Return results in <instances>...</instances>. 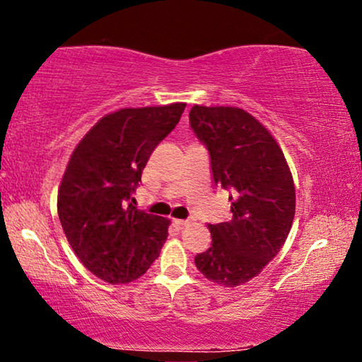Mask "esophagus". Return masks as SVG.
<instances>
[{
  "mask_svg": "<svg viewBox=\"0 0 362 362\" xmlns=\"http://www.w3.org/2000/svg\"><path fill=\"white\" fill-rule=\"evenodd\" d=\"M188 223H192V218H187V220L174 218V225H175V226H179V228H182V226H187Z\"/></svg>",
  "mask_w": 362,
  "mask_h": 362,
  "instance_id": "34e87169",
  "label": "esophagus"
}]
</instances>
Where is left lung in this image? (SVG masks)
I'll list each match as a JSON object with an SVG mask.
<instances>
[{
	"label": "left lung",
	"instance_id": "obj_1",
	"mask_svg": "<svg viewBox=\"0 0 362 362\" xmlns=\"http://www.w3.org/2000/svg\"><path fill=\"white\" fill-rule=\"evenodd\" d=\"M189 124L209 150L216 185L231 192L233 212L231 222L209 225L212 246L194 265L218 286H241L274 259L291 231L289 164L267 127L243 108L193 105Z\"/></svg>",
	"mask_w": 362,
	"mask_h": 362
}]
</instances>
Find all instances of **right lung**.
<instances>
[{
	"mask_svg": "<svg viewBox=\"0 0 362 362\" xmlns=\"http://www.w3.org/2000/svg\"><path fill=\"white\" fill-rule=\"evenodd\" d=\"M187 103L121 108L73 150L57 194L64 233L83 265L110 284L137 279L159 257L170 220L136 209L132 193Z\"/></svg>",
	"mask_w": 362,
	"mask_h": 362,
	"instance_id": "add662e5",
	"label": "right lung"
}]
</instances>
